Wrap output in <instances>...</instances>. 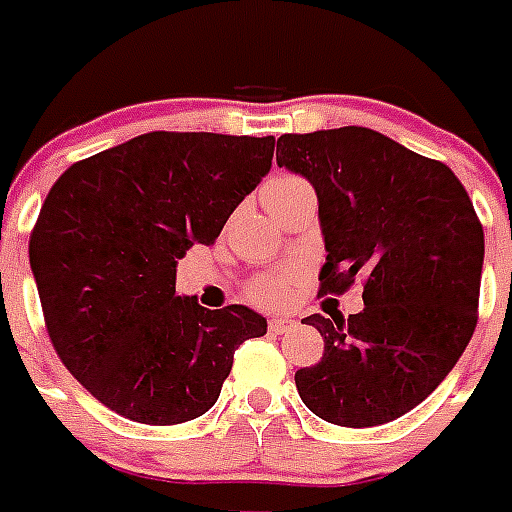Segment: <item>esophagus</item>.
<instances>
[{
	"mask_svg": "<svg viewBox=\"0 0 512 512\" xmlns=\"http://www.w3.org/2000/svg\"><path fill=\"white\" fill-rule=\"evenodd\" d=\"M292 327H295V321L281 319V316H273V319L268 321V329H271L273 335H284V332H289Z\"/></svg>",
	"mask_w": 512,
	"mask_h": 512,
	"instance_id": "34e87169",
	"label": "esophagus"
}]
</instances>
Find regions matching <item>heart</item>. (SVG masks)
<instances>
[{"label": "heart", "mask_w": 512, "mask_h": 512, "mask_svg": "<svg viewBox=\"0 0 512 512\" xmlns=\"http://www.w3.org/2000/svg\"><path fill=\"white\" fill-rule=\"evenodd\" d=\"M300 185H308L303 177L273 175L265 183V201L281 199V196H287V193H292ZM297 284H300L297 273H263V276L249 281L247 297L255 305H260V308H281V305H287L292 300Z\"/></svg>", "instance_id": "obj_1"}]
</instances>
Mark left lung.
Instances as JSON below:
<instances>
[{
  "label": "left lung",
  "instance_id": "8db88e82",
  "mask_svg": "<svg viewBox=\"0 0 512 512\" xmlns=\"http://www.w3.org/2000/svg\"><path fill=\"white\" fill-rule=\"evenodd\" d=\"M276 162L308 177L319 196V295L364 279L361 313L303 319L324 337V356L297 369V393L332 425H385L422 404L468 348L481 220L446 164L366 127L281 135Z\"/></svg>",
  "mask_w": 512,
  "mask_h": 512
}]
</instances>
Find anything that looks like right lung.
Here are the masks:
<instances>
[{
	"label": "right lung",
	"instance_id": "1",
	"mask_svg": "<svg viewBox=\"0 0 512 512\" xmlns=\"http://www.w3.org/2000/svg\"><path fill=\"white\" fill-rule=\"evenodd\" d=\"M276 138L146 132L71 164L36 217L28 260L66 369L111 412L180 425L215 406L233 353L268 324L247 305L175 295L177 260L215 244L268 175Z\"/></svg>",
	"mask_w": 512,
	"mask_h": 512
}]
</instances>
